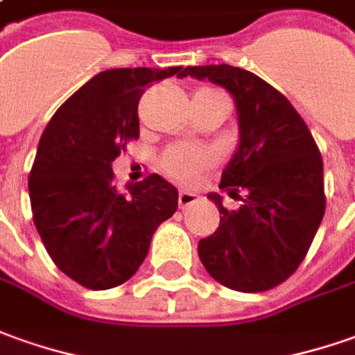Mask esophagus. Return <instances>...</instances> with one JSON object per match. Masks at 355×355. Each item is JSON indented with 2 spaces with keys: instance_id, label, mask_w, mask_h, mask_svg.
<instances>
[{
  "instance_id": "esophagus-1",
  "label": "esophagus",
  "mask_w": 355,
  "mask_h": 355,
  "mask_svg": "<svg viewBox=\"0 0 355 355\" xmlns=\"http://www.w3.org/2000/svg\"><path fill=\"white\" fill-rule=\"evenodd\" d=\"M199 201H201V197H199L197 193L180 191V195H178V205H180V209H187V207H193V205H197Z\"/></svg>"
}]
</instances>
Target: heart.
Returning a JSON list of instances; mask_svg holds the SVG:
<instances>
[{"label": "heart", "instance_id": "obj_1", "mask_svg": "<svg viewBox=\"0 0 355 355\" xmlns=\"http://www.w3.org/2000/svg\"><path fill=\"white\" fill-rule=\"evenodd\" d=\"M214 162L209 148L173 145L160 156V170L175 182H193Z\"/></svg>", "mask_w": 355, "mask_h": 355}]
</instances>
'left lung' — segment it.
<instances>
[{
  "mask_svg": "<svg viewBox=\"0 0 355 355\" xmlns=\"http://www.w3.org/2000/svg\"><path fill=\"white\" fill-rule=\"evenodd\" d=\"M187 75L230 90L239 121V146L220 189L241 205L228 210L210 193L220 224L199 241L201 263L230 290L266 292L297 270L321 224L327 197L319 146L290 100L255 73L222 63L185 67Z\"/></svg>",
  "mask_w": 355,
  "mask_h": 355,
  "instance_id": "left-lung-1",
  "label": "left lung"
}]
</instances>
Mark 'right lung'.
<instances>
[{
    "instance_id": "right-lung-1",
    "label": "right lung",
    "mask_w": 355,
    "mask_h": 355,
    "mask_svg": "<svg viewBox=\"0 0 355 355\" xmlns=\"http://www.w3.org/2000/svg\"><path fill=\"white\" fill-rule=\"evenodd\" d=\"M183 71H102L61 104L40 137L28 173L34 226L55 266L89 290L127 282L154 230L178 209V189L158 173L117 191L112 162L139 139L143 92Z\"/></svg>"
}]
</instances>
